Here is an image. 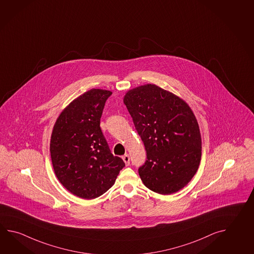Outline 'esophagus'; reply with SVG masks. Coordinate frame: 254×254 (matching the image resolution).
<instances>
[{"instance_id": "esophagus-1", "label": "esophagus", "mask_w": 254, "mask_h": 254, "mask_svg": "<svg viewBox=\"0 0 254 254\" xmlns=\"http://www.w3.org/2000/svg\"><path fill=\"white\" fill-rule=\"evenodd\" d=\"M122 159L124 160L125 164H126V166H129L130 165V157L129 155H127V154H126V155H123L122 156Z\"/></svg>"}]
</instances>
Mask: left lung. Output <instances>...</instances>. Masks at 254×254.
<instances>
[{"label": "left lung", "instance_id": "1", "mask_svg": "<svg viewBox=\"0 0 254 254\" xmlns=\"http://www.w3.org/2000/svg\"><path fill=\"white\" fill-rule=\"evenodd\" d=\"M124 103L143 141L146 160L139 166L145 187L171 194L196 173L202 155L199 126L184 100L153 84L131 89Z\"/></svg>", "mask_w": 254, "mask_h": 254}]
</instances>
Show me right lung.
<instances>
[{"instance_id":"add662e5","label":"right lung","mask_w":254,"mask_h":254,"mask_svg":"<svg viewBox=\"0 0 254 254\" xmlns=\"http://www.w3.org/2000/svg\"><path fill=\"white\" fill-rule=\"evenodd\" d=\"M112 92L90 89L63 110L54 125L51 156L55 175L67 190L84 199L102 195L125 166L114 156L100 128V119Z\"/></svg>"}]
</instances>
